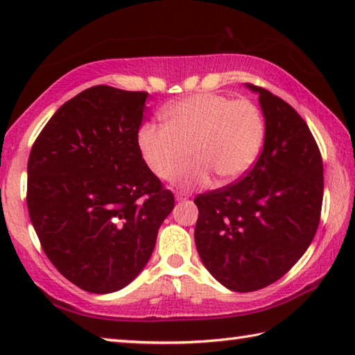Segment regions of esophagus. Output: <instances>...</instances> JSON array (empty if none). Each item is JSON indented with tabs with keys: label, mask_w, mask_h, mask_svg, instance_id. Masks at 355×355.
Instances as JSON below:
<instances>
[{
	"label": "esophagus",
	"mask_w": 355,
	"mask_h": 355,
	"mask_svg": "<svg viewBox=\"0 0 355 355\" xmlns=\"http://www.w3.org/2000/svg\"><path fill=\"white\" fill-rule=\"evenodd\" d=\"M175 199L180 202V200H186L188 199V196L183 194V192H175Z\"/></svg>",
	"instance_id": "esophagus-1"
}]
</instances>
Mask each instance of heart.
Masks as SVG:
<instances>
[{
  "label": "heart",
  "instance_id": "heart-1",
  "mask_svg": "<svg viewBox=\"0 0 355 355\" xmlns=\"http://www.w3.org/2000/svg\"><path fill=\"white\" fill-rule=\"evenodd\" d=\"M163 117L166 125L144 123L137 133L144 161L161 180H175L192 155L197 163L184 175V184L208 182L209 171L219 182H233L260 155L264 119L248 98L203 92L169 105Z\"/></svg>",
  "mask_w": 355,
  "mask_h": 355
}]
</instances>
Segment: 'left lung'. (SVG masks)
Returning <instances> with one entry per match:
<instances>
[{
    "label": "left lung",
    "instance_id": "left-lung-1",
    "mask_svg": "<svg viewBox=\"0 0 355 355\" xmlns=\"http://www.w3.org/2000/svg\"><path fill=\"white\" fill-rule=\"evenodd\" d=\"M263 150L236 182L199 194L194 239L216 280L238 293L274 284L297 263L321 219L324 175L320 147L293 106L266 89Z\"/></svg>",
    "mask_w": 355,
    "mask_h": 355
}]
</instances>
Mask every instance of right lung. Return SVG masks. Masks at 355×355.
<instances>
[{
  "label": "right lung",
  "instance_id": "1",
  "mask_svg": "<svg viewBox=\"0 0 355 355\" xmlns=\"http://www.w3.org/2000/svg\"><path fill=\"white\" fill-rule=\"evenodd\" d=\"M147 98L148 92L89 87L59 107L29 153L34 230L48 260L84 291L127 286L175 203L137 146Z\"/></svg>",
  "mask_w": 355,
  "mask_h": 355
}]
</instances>
